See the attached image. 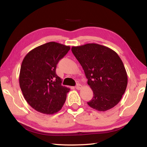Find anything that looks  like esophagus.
<instances>
[{
    "label": "esophagus",
    "mask_w": 147,
    "mask_h": 147,
    "mask_svg": "<svg viewBox=\"0 0 147 147\" xmlns=\"http://www.w3.org/2000/svg\"><path fill=\"white\" fill-rule=\"evenodd\" d=\"M75 88H76V89L80 90V89H81L82 88V86L81 84H77V85L76 86Z\"/></svg>",
    "instance_id": "obj_1"
}]
</instances>
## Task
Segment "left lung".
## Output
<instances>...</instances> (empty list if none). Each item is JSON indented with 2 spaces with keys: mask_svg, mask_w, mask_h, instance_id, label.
<instances>
[{
  "mask_svg": "<svg viewBox=\"0 0 147 147\" xmlns=\"http://www.w3.org/2000/svg\"><path fill=\"white\" fill-rule=\"evenodd\" d=\"M71 51L93 92L88 105L99 111L113 108L121 100L128 84L127 73L120 57L112 49L96 43L72 47Z\"/></svg>",
  "mask_w": 147,
  "mask_h": 147,
  "instance_id": "left-lung-1",
  "label": "left lung"
}]
</instances>
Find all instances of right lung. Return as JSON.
<instances>
[{"label":"right lung","mask_w":147,"mask_h":147,"mask_svg":"<svg viewBox=\"0 0 147 147\" xmlns=\"http://www.w3.org/2000/svg\"><path fill=\"white\" fill-rule=\"evenodd\" d=\"M70 46L49 42L32 49L24 57L19 74V85L27 102L35 110L53 115L60 110L70 89L61 86L56 65Z\"/></svg>","instance_id":"add662e5"}]
</instances>
